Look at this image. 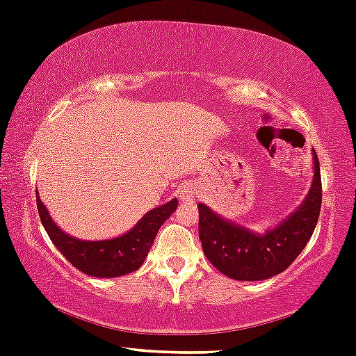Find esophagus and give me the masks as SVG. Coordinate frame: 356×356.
Here are the masks:
<instances>
[{"instance_id": "1", "label": "esophagus", "mask_w": 356, "mask_h": 356, "mask_svg": "<svg viewBox=\"0 0 356 356\" xmlns=\"http://www.w3.org/2000/svg\"><path fill=\"white\" fill-rule=\"evenodd\" d=\"M177 196L181 201H189V199H194L197 196V187L193 184H184L177 189Z\"/></svg>"}]
</instances>
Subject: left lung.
<instances>
[{"label": "left lung", "mask_w": 356, "mask_h": 356, "mask_svg": "<svg viewBox=\"0 0 356 356\" xmlns=\"http://www.w3.org/2000/svg\"><path fill=\"white\" fill-rule=\"evenodd\" d=\"M312 184L302 204L265 233L225 220L199 202V238L202 252L214 267L235 280H265L284 272L302 252L321 211V174L312 150Z\"/></svg>", "instance_id": "obj_1"}]
</instances>
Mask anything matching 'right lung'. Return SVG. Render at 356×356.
I'll use <instances>...</instances> for the list:
<instances>
[{
  "label": "right lung",
  "instance_id": "obj_1",
  "mask_svg": "<svg viewBox=\"0 0 356 356\" xmlns=\"http://www.w3.org/2000/svg\"><path fill=\"white\" fill-rule=\"evenodd\" d=\"M37 208L47 235L74 267L79 268L86 275L113 279L142 267L160 226L163 225V221L169 220L170 214L177 208V199H172L165 204L148 211L130 232L123 233L121 236L96 241L79 240L58 228L38 197V191Z\"/></svg>",
  "mask_w": 356,
  "mask_h": 356
}]
</instances>
